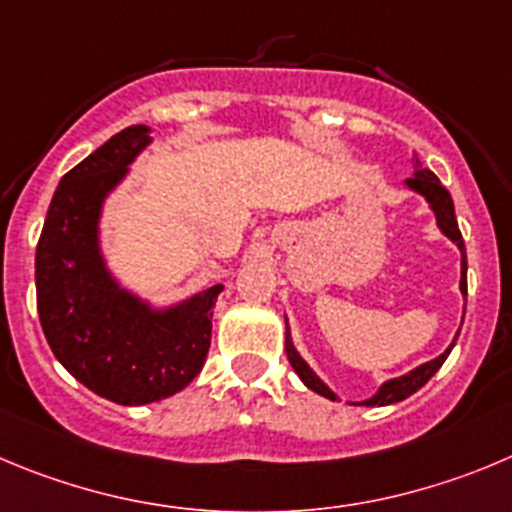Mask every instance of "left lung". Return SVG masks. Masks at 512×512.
<instances>
[{"mask_svg": "<svg viewBox=\"0 0 512 512\" xmlns=\"http://www.w3.org/2000/svg\"><path fill=\"white\" fill-rule=\"evenodd\" d=\"M404 184H407L412 191H417L419 197L427 199L429 209H432L434 219H437L439 232H442L444 237H450V240L455 242L457 247H460V252H462L460 290H462V295H467V255H465V240H462L460 227H457L455 204H452L450 191H447L442 184H439V179L432 174V171L422 169V164H419L417 156H414V176H412V179L404 181ZM457 336H460V333H457ZM452 348H455V341H452L450 346H447V351L439 353L437 358H432V361H427V364L417 366V369H412V371H409V374H404V376H396V379L384 381V384L379 386V391H376V394L371 396V399L358 401V404H364V407H386V404H396V401H404V399H407V396H412L414 391L422 389V386L427 384V381L432 379L434 374H437L439 366H442L444 361H447V356H450ZM285 351H288L290 366H293L295 374L300 376V381H303V384L308 386L310 391H315V394H321V396H326V399L336 401V394H333V391L328 389L326 381H323L321 376L315 374V371L310 369L308 364H305V358L300 356L298 351H295L293 338H290L288 318H285Z\"/></svg>", "mask_w": 512, "mask_h": 512, "instance_id": "obj_1", "label": "left lung"}]
</instances>
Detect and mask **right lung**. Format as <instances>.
Segmentation results:
<instances>
[{
  "mask_svg": "<svg viewBox=\"0 0 512 512\" xmlns=\"http://www.w3.org/2000/svg\"><path fill=\"white\" fill-rule=\"evenodd\" d=\"M151 128L128 126L62 176L35 255L37 313L52 353L90 391L123 407L176 394L207 361L222 285L156 308L123 288L100 247V217Z\"/></svg>",
  "mask_w": 512,
  "mask_h": 512,
  "instance_id": "1",
  "label": "right lung"
}]
</instances>
